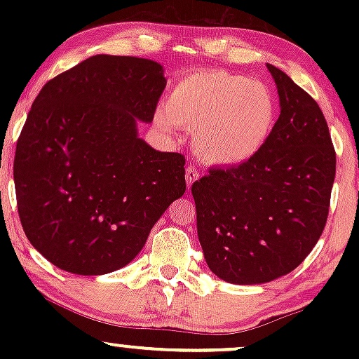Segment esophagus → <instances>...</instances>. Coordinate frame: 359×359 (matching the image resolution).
<instances>
[{"label":"esophagus","mask_w":359,"mask_h":359,"mask_svg":"<svg viewBox=\"0 0 359 359\" xmlns=\"http://www.w3.org/2000/svg\"><path fill=\"white\" fill-rule=\"evenodd\" d=\"M199 179V172H197V168L194 165H189L185 168V180H187V187H191V185L196 182V180Z\"/></svg>","instance_id":"obj_1"}]
</instances>
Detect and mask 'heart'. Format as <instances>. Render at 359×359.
Segmentation results:
<instances>
[{
  "label": "heart",
  "mask_w": 359,
  "mask_h": 359,
  "mask_svg": "<svg viewBox=\"0 0 359 359\" xmlns=\"http://www.w3.org/2000/svg\"><path fill=\"white\" fill-rule=\"evenodd\" d=\"M277 121V101L263 82L228 71L203 69L174 86L167 111L156 113L165 131L194 130V150L205 163L240 165L269 142Z\"/></svg>",
  "instance_id": "heart-1"
}]
</instances>
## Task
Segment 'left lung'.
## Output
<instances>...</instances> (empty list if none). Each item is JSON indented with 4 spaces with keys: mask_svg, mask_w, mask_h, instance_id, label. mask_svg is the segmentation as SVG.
I'll return each mask as SVG.
<instances>
[{
    "mask_svg": "<svg viewBox=\"0 0 359 359\" xmlns=\"http://www.w3.org/2000/svg\"><path fill=\"white\" fill-rule=\"evenodd\" d=\"M266 67L280 97L269 142L238 167L211 168L192 184L205 263L238 285L271 282L306 259L324 231L336 175L319 104L285 72Z\"/></svg>",
    "mask_w": 359,
    "mask_h": 359,
    "instance_id": "8db88e82",
    "label": "left lung"
}]
</instances>
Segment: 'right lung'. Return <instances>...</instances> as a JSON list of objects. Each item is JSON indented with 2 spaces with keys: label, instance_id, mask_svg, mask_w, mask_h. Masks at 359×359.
Listing matches in <instances>:
<instances>
[{
  "label": "right lung",
  "instance_id": "add662e5",
  "mask_svg": "<svg viewBox=\"0 0 359 359\" xmlns=\"http://www.w3.org/2000/svg\"><path fill=\"white\" fill-rule=\"evenodd\" d=\"M165 86L154 60L94 55L35 97L16 142V204L28 241L60 270L123 269L184 196L185 156L138 138Z\"/></svg>",
  "mask_w": 359,
  "mask_h": 359
}]
</instances>
